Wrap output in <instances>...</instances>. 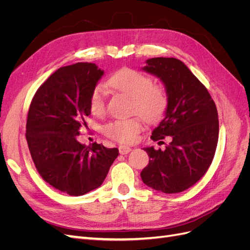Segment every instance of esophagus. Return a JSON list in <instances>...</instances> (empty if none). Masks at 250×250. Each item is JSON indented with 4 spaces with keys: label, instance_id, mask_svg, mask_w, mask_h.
Returning <instances> with one entry per match:
<instances>
[{
    "label": "esophagus",
    "instance_id": "obj_1",
    "mask_svg": "<svg viewBox=\"0 0 250 250\" xmlns=\"http://www.w3.org/2000/svg\"><path fill=\"white\" fill-rule=\"evenodd\" d=\"M131 151V148L130 147H128V146H124V145H121L120 147H119V152L121 153V154H123V155H125V154H128Z\"/></svg>",
    "mask_w": 250,
    "mask_h": 250
}]
</instances>
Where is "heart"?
<instances>
[{
    "label": "heart",
    "mask_w": 250,
    "mask_h": 250,
    "mask_svg": "<svg viewBox=\"0 0 250 250\" xmlns=\"http://www.w3.org/2000/svg\"><path fill=\"white\" fill-rule=\"evenodd\" d=\"M106 86L132 99L131 109L147 122L160 119L168 104L164 87L153 84L148 75L132 69H122L107 80ZM106 106V94L102 86H97L90 95L89 107L95 115L101 116ZM142 130L139 118L115 120L103 128L104 134L119 143H132Z\"/></svg>",
    "instance_id": "1"
}]
</instances>
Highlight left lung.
<instances>
[{
  "mask_svg": "<svg viewBox=\"0 0 250 250\" xmlns=\"http://www.w3.org/2000/svg\"><path fill=\"white\" fill-rule=\"evenodd\" d=\"M142 70L160 78L168 97L165 117L151 139L171 138L165 150L144 148L149 164L141 172L142 180L163 193L183 192L206 174L214 158L219 135L215 102L179 59L150 58Z\"/></svg>",
  "mask_w": 250,
  "mask_h": 250,
  "instance_id": "left-lung-1",
  "label": "left lung"
}]
</instances>
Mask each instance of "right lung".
Instances as JSON below:
<instances>
[{
  "instance_id": "right-lung-1",
  "label": "right lung",
  "mask_w": 250,
  "mask_h": 250,
  "mask_svg": "<svg viewBox=\"0 0 250 250\" xmlns=\"http://www.w3.org/2000/svg\"><path fill=\"white\" fill-rule=\"evenodd\" d=\"M103 75L90 62L60 67L37 89L29 108L26 139L35 167L44 181L71 196L99 188L119 155L118 148L77 140Z\"/></svg>"
}]
</instances>
